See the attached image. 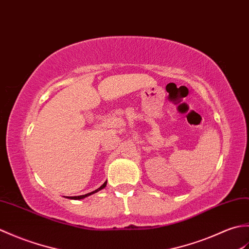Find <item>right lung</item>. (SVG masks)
<instances>
[{
	"instance_id": "add662e5",
	"label": "right lung",
	"mask_w": 249,
	"mask_h": 249,
	"mask_svg": "<svg viewBox=\"0 0 249 249\" xmlns=\"http://www.w3.org/2000/svg\"><path fill=\"white\" fill-rule=\"evenodd\" d=\"M107 186V181L104 182V183L99 187V189H97L96 191H93V192H91V193H88V194H85V195H81V196H73V197H70V199H83V198H85V197H87V196H89V195H91V194H95V193H97V192H99V191H101L102 189H104V187ZM69 198V197H68Z\"/></svg>"
}]
</instances>
